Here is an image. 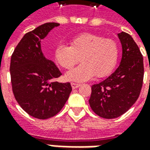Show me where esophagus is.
Returning <instances> with one entry per match:
<instances>
[{
	"instance_id": "34e87169",
	"label": "esophagus",
	"mask_w": 150,
	"mask_h": 150,
	"mask_svg": "<svg viewBox=\"0 0 150 150\" xmlns=\"http://www.w3.org/2000/svg\"><path fill=\"white\" fill-rule=\"evenodd\" d=\"M71 87L73 89H75V88H79V87L80 86V84H79V83H71Z\"/></svg>"
}]
</instances>
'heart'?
Segmentation results:
<instances>
[{
	"instance_id": "obj_1",
	"label": "heart",
	"mask_w": 150,
	"mask_h": 150,
	"mask_svg": "<svg viewBox=\"0 0 150 150\" xmlns=\"http://www.w3.org/2000/svg\"><path fill=\"white\" fill-rule=\"evenodd\" d=\"M119 57L117 43L99 34L82 33L71 40V46L59 44L54 59L62 68L70 70L81 59L82 64L66 74L67 80L87 81L93 76L104 78L116 67Z\"/></svg>"
}]
</instances>
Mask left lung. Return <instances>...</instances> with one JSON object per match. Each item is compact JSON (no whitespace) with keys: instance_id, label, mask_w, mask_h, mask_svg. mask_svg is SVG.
I'll return each mask as SVG.
<instances>
[{"instance_id":"obj_1","label":"left lung","mask_w":150,"mask_h":150,"mask_svg":"<svg viewBox=\"0 0 150 150\" xmlns=\"http://www.w3.org/2000/svg\"><path fill=\"white\" fill-rule=\"evenodd\" d=\"M117 35L122 46L120 64L104 81L91 86L89 99L92 111L105 119L116 118L129 110L138 99L143 83V57L138 46L125 32Z\"/></svg>"}]
</instances>
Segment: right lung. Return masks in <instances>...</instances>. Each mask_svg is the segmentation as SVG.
Wrapping results in <instances>:
<instances>
[{
    "label": "right lung",
    "mask_w": 150,
    "mask_h": 150,
    "mask_svg": "<svg viewBox=\"0 0 150 150\" xmlns=\"http://www.w3.org/2000/svg\"><path fill=\"white\" fill-rule=\"evenodd\" d=\"M59 25L48 22L25 34L11 56L9 70L15 99L25 112L37 119L55 116L72 91L70 83L53 81L62 73L41 48V40Z\"/></svg>",
    "instance_id": "add662e5"
}]
</instances>
